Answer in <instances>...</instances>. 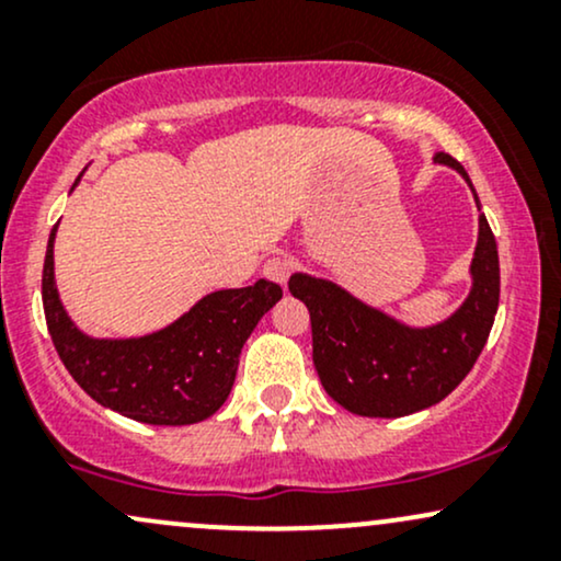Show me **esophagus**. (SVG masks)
I'll return each mask as SVG.
<instances>
[{
    "label": "esophagus",
    "mask_w": 561,
    "mask_h": 561,
    "mask_svg": "<svg viewBox=\"0 0 561 561\" xmlns=\"http://www.w3.org/2000/svg\"><path fill=\"white\" fill-rule=\"evenodd\" d=\"M295 272V261L287 259V255H276V259H268L266 266H263V274L268 276V279L276 282V285L285 287L289 274Z\"/></svg>",
    "instance_id": "1"
}]
</instances>
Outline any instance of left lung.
I'll return each mask as SVG.
<instances>
[{
    "label": "left lung",
    "mask_w": 561,
    "mask_h": 561,
    "mask_svg": "<svg viewBox=\"0 0 561 561\" xmlns=\"http://www.w3.org/2000/svg\"><path fill=\"white\" fill-rule=\"evenodd\" d=\"M435 163L450 165L472 186L459 160L437 152ZM469 272L472 289L459 311L424 330L390 319L334 282L289 276V293L311 313L313 366L324 390L353 414L379 420L440 403L478 362L499 311V250L485 216Z\"/></svg>",
    "instance_id": "obj_1"
}]
</instances>
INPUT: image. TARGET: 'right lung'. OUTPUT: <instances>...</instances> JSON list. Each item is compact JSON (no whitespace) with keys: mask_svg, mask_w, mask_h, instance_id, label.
<instances>
[{"mask_svg":"<svg viewBox=\"0 0 561 561\" xmlns=\"http://www.w3.org/2000/svg\"><path fill=\"white\" fill-rule=\"evenodd\" d=\"M79 184V179H76ZM55 231L42 274L49 334L70 377L105 409L145 424H195L229 398L244 340L282 298V287L259 279L205 295L165 330L131 340L87 337L62 308L55 287Z\"/></svg>","mask_w":561,"mask_h":561,"instance_id":"right-lung-1","label":"right lung"}]
</instances>
